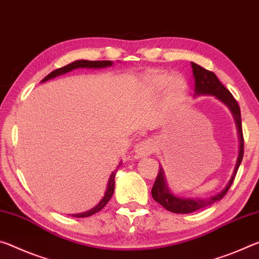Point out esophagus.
I'll list each match as a JSON object with an SVG mask.
<instances>
[{"instance_id":"34e87169","label":"esophagus","mask_w":259,"mask_h":259,"mask_svg":"<svg viewBox=\"0 0 259 259\" xmlns=\"http://www.w3.org/2000/svg\"><path fill=\"white\" fill-rule=\"evenodd\" d=\"M134 151H135V156H137L138 158L147 157V156H149L151 152L154 151V143L149 141V140L139 142L138 145L134 147Z\"/></svg>"}]
</instances>
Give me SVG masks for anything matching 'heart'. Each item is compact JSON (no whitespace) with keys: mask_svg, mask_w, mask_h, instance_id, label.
Instances as JSON below:
<instances>
[{"mask_svg":"<svg viewBox=\"0 0 259 259\" xmlns=\"http://www.w3.org/2000/svg\"><path fill=\"white\" fill-rule=\"evenodd\" d=\"M146 84L152 92H160L165 88V96L169 103H176L184 95L186 84L180 77H171L163 72H152L145 79Z\"/></svg>","mask_w":259,"mask_h":259,"instance_id":"obj_1","label":"heart"}]
</instances>
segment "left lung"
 <instances>
[{"label": "left lung", "mask_w": 259, "mask_h": 259, "mask_svg": "<svg viewBox=\"0 0 259 259\" xmlns=\"http://www.w3.org/2000/svg\"><path fill=\"white\" fill-rule=\"evenodd\" d=\"M193 67V74L195 79V94L194 96H200V95H211L214 96L215 99H218L222 103H224L226 107L230 109L233 117H234L237 134H239L240 140V150L239 156H237L236 165L233 175L231 177V180L228 181L226 187L224 188L222 192L214 195L212 197L209 198H184L179 197L177 195L172 194L169 190L166 179H165L164 169L160 166L158 171V176L156 178V181L151 189V195L154 197V200L159 203L160 205L165 209L171 211L175 213H190L194 211L200 210L202 207L209 206L213 204L214 202H218L225 196L226 193L230 189L231 185L235 179L236 172L239 169V166L243 158V147H244V140H243V133H242V122H241V111L240 107L237 104L236 100L233 97L231 92L224 86V84L219 81L213 72L205 70L204 67L192 63Z\"/></svg>", "instance_id": "obj_1"}]
</instances>
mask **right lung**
I'll list each match as a JSON object with an SVG mask.
<instances>
[{
  "label": "right lung",
  "mask_w": 259,
  "mask_h": 259,
  "mask_svg": "<svg viewBox=\"0 0 259 259\" xmlns=\"http://www.w3.org/2000/svg\"><path fill=\"white\" fill-rule=\"evenodd\" d=\"M112 64H113V62H111V61H84V59H79V61L72 62V63H70V64H67L66 66L61 67V69H57V70L53 71L52 73H49L48 75H47V77L44 80H42L41 82L48 81V80H50V79L56 78V77H58V75L65 74V73H67V72H70L72 70H75V69H84V67H87V69H103V67L111 66ZM118 166H120V164L118 165ZM114 177H116V172L113 171L111 173V176H110V179H109V182H108V187H107V190H105L104 196L99 202V204H96L94 207H93V209L86 211V212L72 214V215H73V217H75V218L90 217V215L99 212L100 210L103 209V207L107 205V203L110 201V198L112 197V194L114 192Z\"/></svg>",
  "instance_id": "right-lung-1"
}]
</instances>
